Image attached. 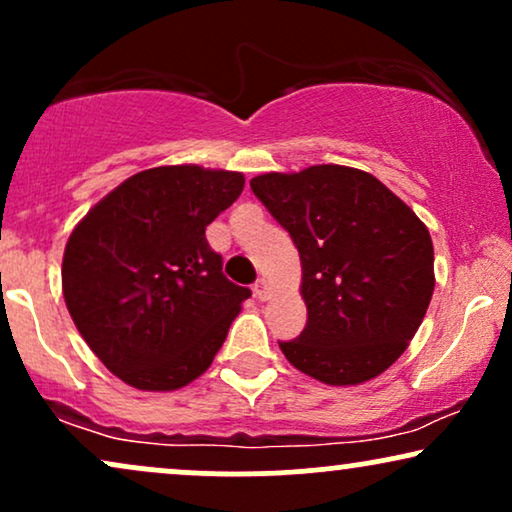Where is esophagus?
<instances>
[{
  "label": "esophagus",
  "instance_id": "obj_1",
  "mask_svg": "<svg viewBox=\"0 0 512 512\" xmlns=\"http://www.w3.org/2000/svg\"><path fill=\"white\" fill-rule=\"evenodd\" d=\"M252 293H255L257 300H267V297H269V283H267V278H257L255 286H252Z\"/></svg>",
  "mask_w": 512,
  "mask_h": 512
}]
</instances>
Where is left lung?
I'll return each mask as SVG.
<instances>
[{
	"instance_id": "1",
	"label": "left lung",
	"mask_w": 512,
	"mask_h": 512,
	"mask_svg": "<svg viewBox=\"0 0 512 512\" xmlns=\"http://www.w3.org/2000/svg\"><path fill=\"white\" fill-rule=\"evenodd\" d=\"M250 189L293 238L307 326L278 342L297 371L359 385L401 357L435 290L428 226L373 174L342 165L260 174Z\"/></svg>"
}]
</instances>
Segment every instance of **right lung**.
Returning a JSON list of instances; mask_svg holds the SVG:
<instances>
[{
	"mask_svg": "<svg viewBox=\"0 0 512 512\" xmlns=\"http://www.w3.org/2000/svg\"><path fill=\"white\" fill-rule=\"evenodd\" d=\"M243 184L241 172L153 167L73 229L61 269L66 307L122 383L170 392L210 368L250 288L222 274L205 229Z\"/></svg>",
	"mask_w": 512,
	"mask_h": 512,
	"instance_id": "add662e5",
	"label": "right lung"
}]
</instances>
